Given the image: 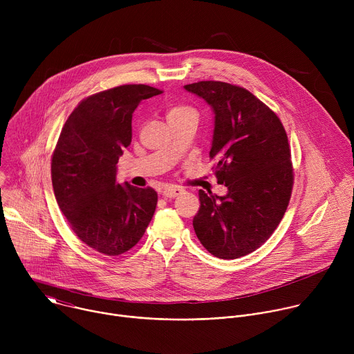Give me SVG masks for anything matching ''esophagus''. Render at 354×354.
Returning <instances> with one entry per match:
<instances>
[{
    "label": "esophagus",
    "instance_id": "34e87169",
    "mask_svg": "<svg viewBox=\"0 0 354 354\" xmlns=\"http://www.w3.org/2000/svg\"><path fill=\"white\" fill-rule=\"evenodd\" d=\"M183 193V189L179 187V186H167L162 192V194L165 197H169V198H174V197H178L179 194Z\"/></svg>",
    "mask_w": 354,
    "mask_h": 354
}]
</instances>
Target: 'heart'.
Returning a JSON list of instances; mask_svg holds the SVG:
<instances>
[{"label": "heart", "instance_id": "1", "mask_svg": "<svg viewBox=\"0 0 354 354\" xmlns=\"http://www.w3.org/2000/svg\"><path fill=\"white\" fill-rule=\"evenodd\" d=\"M187 113H194V111L189 106H183V105H178V106H174L168 111V119L169 118H174V116H182V115H187Z\"/></svg>", "mask_w": 354, "mask_h": 354}]
</instances>
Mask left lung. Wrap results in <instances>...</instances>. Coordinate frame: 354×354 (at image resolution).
I'll return each instance as SVG.
<instances>
[{
  "label": "left lung",
  "instance_id": "left-lung-1",
  "mask_svg": "<svg viewBox=\"0 0 354 354\" xmlns=\"http://www.w3.org/2000/svg\"><path fill=\"white\" fill-rule=\"evenodd\" d=\"M185 89L214 112L210 160L225 196L198 190L194 232L212 255L236 259L263 245L280 224L294 174L286 130L277 115L248 89L198 81Z\"/></svg>",
  "mask_w": 354,
  "mask_h": 354
}]
</instances>
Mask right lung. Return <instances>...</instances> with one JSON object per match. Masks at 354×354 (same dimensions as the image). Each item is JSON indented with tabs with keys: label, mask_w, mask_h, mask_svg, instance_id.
<instances>
[{
	"label": "right lung",
	"mask_w": 354,
	"mask_h": 354,
	"mask_svg": "<svg viewBox=\"0 0 354 354\" xmlns=\"http://www.w3.org/2000/svg\"><path fill=\"white\" fill-rule=\"evenodd\" d=\"M162 93L144 84L120 85L85 97L62 129L52 158L57 205L75 235L92 249L118 257L144 235L158 194L116 180V164L131 142L133 112Z\"/></svg>",
	"instance_id": "right-lung-1"
}]
</instances>
